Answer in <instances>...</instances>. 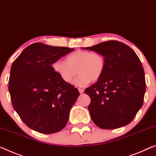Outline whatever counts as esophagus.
<instances>
[{"instance_id":"34e87169","label":"esophagus","mask_w":156,"mask_h":156,"mask_svg":"<svg viewBox=\"0 0 156 156\" xmlns=\"http://www.w3.org/2000/svg\"><path fill=\"white\" fill-rule=\"evenodd\" d=\"M79 91H80V93H81H81H83V92H84V90H83V88H79Z\"/></svg>"}]
</instances>
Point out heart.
<instances>
[{"mask_svg": "<svg viewBox=\"0 0 156 156\" xmlns=\"http://www.w3.org/2000/svg\"><path fill=\"white\" fill-rule=\"evenodd\" d=\"M67 61L58 60L54 62L52 66L54 70L68 83H71L78 73L73 84L79 87L86 86L90 81L99 80L106 67V60L102 54L86 50L73 52L68 56Z\"/></svg>", "mask_w": 156, "mask_h": 156, "instance_id": "1", "label": "heart"}]
</instances>
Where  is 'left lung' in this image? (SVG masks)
I'll return each mask as SVG.
<instances>
[{
    "mask_svg": "<svg viewBox=\"0 0 156 156\" xmlns=\"http://www.w3.org/2000/svg\"><path fill=\"white\" fill-rule=\"evenodd\" d=\"M82 49L101 54L106 60L101 78L84 90L90 98L88 109L93 123L108 130L128 125L142 107L146 91L144 72L137 55L116 40Z\"/></svg>",
    "mask_w": 156,
    "mask_h": 156,
    "instance_id": "left-lung-1",
    "label": "left lung"
}]
</instances>
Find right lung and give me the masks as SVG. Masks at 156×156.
<instances>
[{"mask_svg": "<svg viewBox=\"0 0 156 156\" xmlns=\"http://www.w3.org/2000/svg\"><path fill=\"white\" fill-rule=\"evenodd\" d=\"M73 50L33 43L12 65L8 90L12 106L32 130L55 133L68 123L80 92L62 80L51 65Z\"/></svg>", "mask_w": 156, "mask_h": 156, "instance_id": "1", "label": "right lung"}]
</instances>
